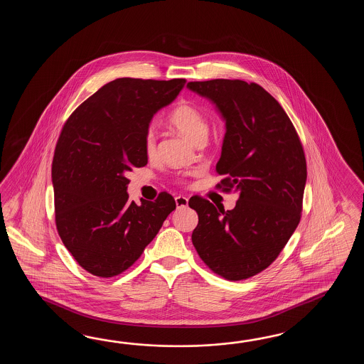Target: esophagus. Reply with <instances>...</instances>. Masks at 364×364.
Listing matches in <instances>:
<instances>
[{"label": "esophagus", "instance_id": "obj_1", "mask_svg": "<svg viewBox=\"0 0 364 364\" xmlns=\"http://www.w3.org/2000/svg\"><path fill=\"white\" fill-rule=\"evenodd\" d=\"M176 204H177V208H185L188 204V199L186 196L179 195V196H176Z\"/></svg>", "mask_w": 364, "mask_h": 364}]
</instances>
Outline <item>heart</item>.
<instances>
[{"label":"heart","mask_w":364,"mask_h":364,"mask_svg":"<svg viewBox=\"0 0 364 364\" xmlns=\"http://www.w3.org/2000/svg\"><path fill=\"white\" fill-rule=\"evenodd\" d=\"M168 122L198 144L203 143L208 135V118L200 109L187 102H179L178 105L171 109L168 116ZM144 152L148 157L155 156L156 136L152 130L146 132Z\"/></svg>","instance_id":"heart-1"}]
</instances>
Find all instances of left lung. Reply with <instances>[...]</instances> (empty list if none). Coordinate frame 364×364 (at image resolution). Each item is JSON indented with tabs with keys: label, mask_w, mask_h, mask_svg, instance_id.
Instances as JSON below:
<instances>
[{
	"label": "left lung",
	"mask_w": 364,
	"mask_h": 364,
	"mask_svg": "<svg viewBox=\"0 0 364 364\" xmlns=\"http://www.w3.org/2000/svg\"><path fill=\"white\" fill-rule=\"evenodd\" d=\"M226 121L216 188L238 191L225 210L195 196L199 223L191 240L210 271L230 281L250 279L271 265L301 221L307 165L294 124L262 85L240 79L190 82Z\"/></svg>",
	"instance_id": "obj_1"
}]
</instances>
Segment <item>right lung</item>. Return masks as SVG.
Returning <instances> with one entry per match:
<instances>
[{
  "label": "right lung",
  "mask_w": 364,
  "mask_h": 364,
  "mask_svg": "<svg viewBox=\"0 0 364 364\" xmlns=\"http://www.w3.org/2000/svg\"><path fill=\"white\" fill-rule=\"evenodd\" d=\"M185 83L119 77L82 102L62 127L52 163L55 226L77 263L96 277L129 269L176 209L166 191L140 205L129 201L126 173L147 165L149 122Z\"/></svg>",
  "instance_id": "obj_1"
}]
</instances>
